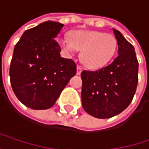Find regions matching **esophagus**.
<instances>
[{
  "label": "esophagus",
  "mask_w": 149,
  "mask_h": 149,
  "mask_svg": "<svg viewBox=\"0 0 149 149\" xmlns=\"http://www.w3.org/2000/svg\"><path fill=\"white\" fill-rule=\"evenodd\" d=\"M81 72H82V68L80 67V66H77V68H76V74H81Z\"/></svg>",
  "instance_id": "1"
}]
</instances>
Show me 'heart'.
<instances>
[{
    "instance_id": "b5f03b06",
    "label": "heart",
    "mask_w": 149,
    "mask_h": 149,
    "mask_svg": "<svg viewBox=\"0 0 149 149\" xmlns=\"http://www.w3.org/2000/svg\"><path fill=\"white\" fill-rule=\"evenodd\" d=\"M68 53L80 51V60L90 69L105 66L114 56L118 41L113 35L97 31H73L60 42Z\"/></svg>"
}]
</instances>
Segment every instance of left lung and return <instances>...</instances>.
I'll list each match as a JSON object with an SVG mask.
<instances>
[{"instance_id": "1", "label": "left lung", "mask_w": 149, "mask_h": 149, "mask_svg": "<svg viewBox=\"0 0 149 149\" xmlns=\"http://www.w3.org/2000/svg\"><path fill=\"white\" fill-rule=\"evenodd\" d=\"M118 56L97 71L83 70L81 104L84 111L97 118L114 117L131 104L138 84L139 63L134 47L113 29Z\"/></svg>"}]
</instances>
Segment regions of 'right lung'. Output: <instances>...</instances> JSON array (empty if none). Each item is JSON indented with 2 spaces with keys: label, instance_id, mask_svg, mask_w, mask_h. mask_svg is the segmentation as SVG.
Instances as JSON below:
<instances>
[{
  "label": "right lung",
  "instance_id": "right-lung-1",
  "mask_svg": "<svg viewBox=\"0 0 149 149\" xmlns=\"http://www.w3.org/2000/svg\"><path fill=\"white\" fill-rule=\"evenodd\" d=\"M64 24L47 21L24 31L14 48L9 68L12 89L25 106L46 110L54 105L76 64L61 57L55 38Z\"/></svg>",
  "mask_w": 149,
  "mask_h": 149
}]
</instances>
